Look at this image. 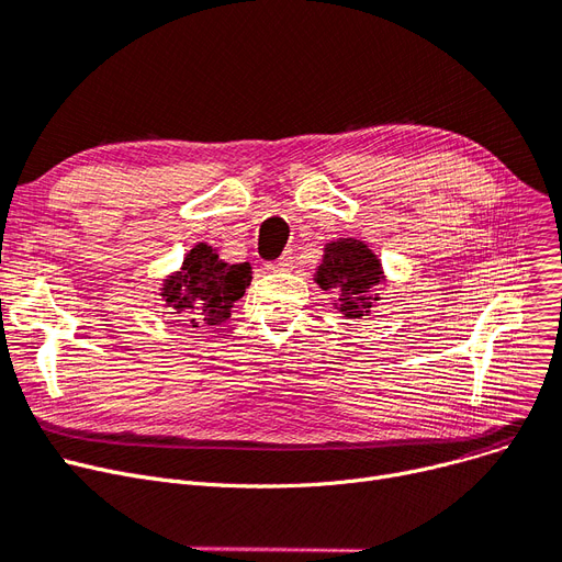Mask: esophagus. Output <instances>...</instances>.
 I'll return each instance as SVG.
<instances>
[{"mask_svg": "<svg viewBox=\"0 0 562 562\" xmlns=\"http://www.w3.org/2000/svg\"><path fill=\"white\" fill-rule=\"evenodd\" d=\"M291 263H294V255H291V252H284L278 261L268 263V268H271V271H289Z\"/></svg>", "mask_w": 562, "mask_h": 562, "instance_id": "1", "label": "esophagus"}]
</instances>
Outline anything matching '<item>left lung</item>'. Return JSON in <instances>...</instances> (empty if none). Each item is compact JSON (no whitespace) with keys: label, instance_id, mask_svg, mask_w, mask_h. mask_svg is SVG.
Masks as SVG:
<instances>
[{"label":"left lung","instance_id":"left-lung-1","mask_svg":"<svg viewBox=\"0 0 562 562\" xmlns=\"http://www.w3.org/2000/svg\"><path fill=\"white\" fill-rule=\"evenodd\" d=\"M314 282L322 289L337 294L335 310L347 319L368 316L379 294L374 289L385 282L381 259L370 250L364 240L358 238H335L324 246L322 263L316 266Z\"/></svg>","mask_w":562,"mask_h":562}]
</instances>
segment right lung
<instances>
[{
    "label": "right lung",
    "instance_id": "right-lung-1",
    "mask_svg": "<svg viewBox=\"0 0 562 562\" xmlns=\"http://www.w3.org/2000/svg\"><path fill=\"white\" fill-rule=\"evenodd\" d=\"M252 282V266L227 263L217 250L206 243H198L177 271L169 273L158 296L169 307L177 322L190 328L221 326L232 316V307L243 299Z\"/></svg>",
    "mask_w": 562,
    "mask_h": 562
}]
</instances>
